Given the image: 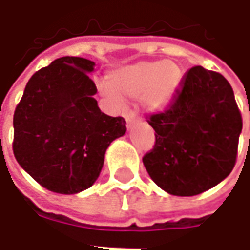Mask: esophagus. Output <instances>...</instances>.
<instances>
[{
  "instance_id": "obj_1",
  "label": "esophagus",
  "mask_w": 250,
  "mask_h": 250,
  "mask_svg": "<svg viewBox=\"0 0 250 250\" xmlns=\"http://www.w3.org/2000/svg\"><path fill=\"white\" fill-rule=\"evenodd\" d=\"M125 122H127V127L130 128L131 125L135 123L136 120H138V115L135 112H132V111H127L125 114Z\"/></svg>"
}]
</instances>
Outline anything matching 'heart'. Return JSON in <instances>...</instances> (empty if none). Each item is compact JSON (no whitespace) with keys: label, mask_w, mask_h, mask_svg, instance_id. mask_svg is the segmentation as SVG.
Wrapping results in <instances>:
<instances>
[{"label":"heart","mask_w":250,"mask_h":250,"mask_svg":"<svg viewBox=\"0 0 250 250\" xmlns=\"http://www.w3.org/2000/svg\"><path fill=\"white\" fill-rule=\"evenodd\" d=\"M181 77V68L173 62H135L109 75V85L114 91L105 89V93L111 100L119 102L118 93L132 98L143 92V100L148 108H161L173 98Z\"/></svg>","instance_id":"heart-1"}]
</instances>
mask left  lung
I'll list each match as a JSON object with an SVG mask.
<instances>
[{
	"label": "left lung",
	"instance_id": "8db88e82",
	"mask_svg": "<svg viewBox=\"0 0 250 250\" xmlns=\"http://www.w3.org/2000/svg\"><path fill=\"white\" fill-rule=\"evenodd\" d=\"M155 145L143 165L165 191L191 197L214 188L236 165L241 112L221 73L190 68L165 111L147 116Z\"/></svg>",
	"mask_w": 250,
	"mask_h": 250
}]
</instances>
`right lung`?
I'll return each instance as SVG.
<instances>
[{
  "label": "right lung",
  "mask_w": 250,
  "mask_h": 250,
  "mask_svg": "<svg viewBox=\"0 0 250 250\" xmlns=\"http://www.w3.org/2000/svg\"><path fill=\"white\" fill-rule=\"evenodd\" d=\"M93 65L83 57L57 59L35 72L14 111V157L53 193L91 188L109 143L127 130L125 118L103 114L92 98Z\"/></svg>",
  "instance_id": "add662e5"
}]
</instances>
